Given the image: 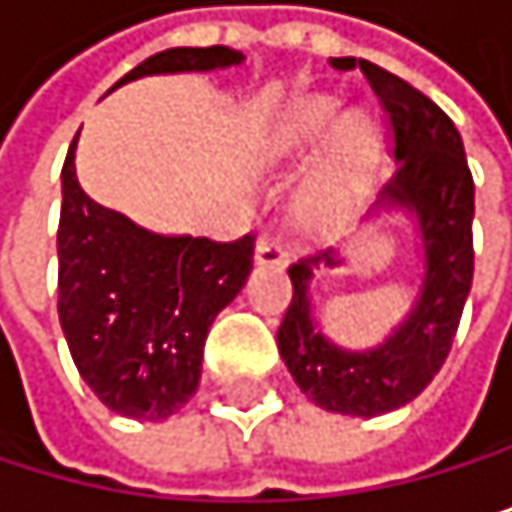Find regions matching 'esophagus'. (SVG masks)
Here are the masks:
<instances>
[{
    "mask_svg": "<svg viewBox=\"0 0 512 512\" xmlns=\"http://www.w3.org/2000/svg\"><path fill=\"white\" fill-rule=\"evenodd\" d=\"M254 264H261V267H285L288 264V251L276 239L261 236L258 245H254Z\"/></svg>",
    "mask_w": 512,
    "mask_h": 512,
    "instance_id": "obj_1",
    "label": "esophagus"
}]
</instances>
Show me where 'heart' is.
Segmentation results:
<instances>
[{
  "instance_id": "heart-1",
  "label": "heart",
  "mask_w": 512,
  "mask_h": 512,
  "mask_svg": "<svg viewBox=\"0 0 512 512\" xmlns=\"http://www.w3.org/2000/svg\"><path fill=\"white\" fill-rule=\"evenodd\" d=\"M328 133L332 141L328 142L325 159L319 162L316 178L307 190L310 205L325 202L362 165V159L371 150L368 119L362 113H350L341 119L338 97L304 94L279 110L267 134V147L279 162H304L325 144Z\"/></svg>"
}]
</instances>
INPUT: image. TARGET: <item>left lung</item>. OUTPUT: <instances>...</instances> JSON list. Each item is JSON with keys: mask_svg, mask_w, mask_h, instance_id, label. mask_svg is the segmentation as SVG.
Returning <instances> with one entry per match:
<instances>
[{"mask_svg": "<svg viewBox=\"0 0 512 512\" xmlns=\"http://www.w3.org/2000/svg\"><path fill=\"white\" fill-rule=\"evenodd\" d=\"M359 67L390 122L393 178L381 187L362 221L405 214L415 224L421 285L408 313L378 347L347 350L322 331L313 307L316 276L347 261L341 248H325L288 267L291 304L279 325V353L294 384L334 415L378 418L402 408L436 378L473 285V178L464 141L427 94L371 61Z\"/></svg>", "mask_w": 512, "mask_h": 512, "instance_id": "obj_1", "label": "left lung"}]
</instances>
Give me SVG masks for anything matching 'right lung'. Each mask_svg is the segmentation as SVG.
Here are the masks:
<instances>
[{"label":"right lung","instance_id":"1","mask_svg":"<svg viewBox=\"0 0 512 512\" xmlns=\"http://www.w3.org/2000/svg\"><path fill=\"white\" fill-rule=\"evenodd\" d=\"M242 61L245 54L227 45L168 48L113 88ZM76 137L61 171L57 316L79 375L97 399L122 418L165 421L199 390L208 328L248 282L251 236L211 242L137 227L79 187Z\"/></svg>","mask_w":512,"mask_h":512}]
</instances>
